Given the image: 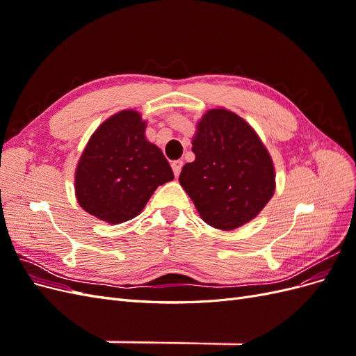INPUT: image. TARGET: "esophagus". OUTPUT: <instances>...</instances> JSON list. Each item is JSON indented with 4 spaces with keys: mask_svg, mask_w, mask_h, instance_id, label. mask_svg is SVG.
I'll return each mask as SVG.
<instances>
[{
    "mask_svg": "<svg viewBox=\"0 0 356 356\" xmlns=\"http://www.w3.org/2000/svg\"><path fill=\"white\" fill-rule=\"evenodd\" d=\"M170 166H172V169H174L175 177H178L179 172H181V168H182V160H174L170 163Z\"/></svg>",
    "mask_w": 356,
    "mask_h": 356,
    "instance_id": "1",
    "label": "esophagus"
}]
</instances>
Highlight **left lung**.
<instances>
[{
    "instance_id": "left-lung-1",
    "label": "left lung",
    "mask_w": 356,
    "mask_h": 356,
    "mask_svg": "<svg viewBox=\"0 0 356 356\" xmlns=\"http://www.w3.org/2000/svg\"><path fill=\"white\" fill-rule=\"evenodd\" d=\"M196 159L182 166L179 184L200 218L218 230L254 220L275 195L270 153L250 123L225 108L202 115L191 141Z\"/></svg>"
}]
</instances>
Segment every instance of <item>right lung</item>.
I'll use <instances>...</instances> for the list:
<instances>
[{"mask_svg":"<svg viewBox=\"0 0 356 356\" xmlns=\"http://www.w3.org/2000/svg\"><path fill=\"white\" fill-rule=\"evenodd\" d=\"M147 122L135 110L106 118L86 144L75 168L80 207L108 224L143 212L156 188L174 179L161 149L145 138Z\"/></svg>","mask_w":356,"mask_h":356,"instance_id":"add662e5","label":"right lung"}]
</instances>
